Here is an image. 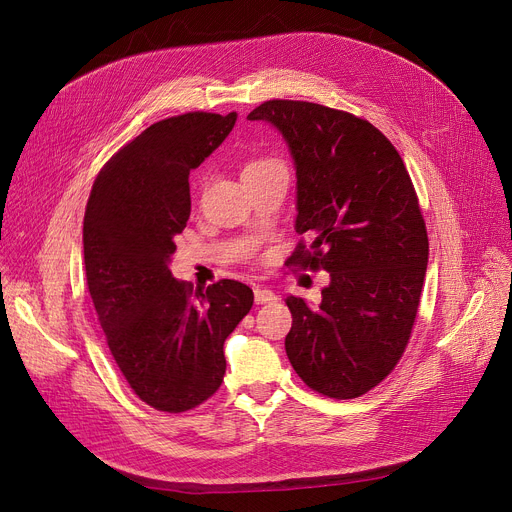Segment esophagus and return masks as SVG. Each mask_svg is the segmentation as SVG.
<instances>
[{
	"label": "esophagus",
	"mask_w": 512,
	"mask_h": 512,
	"mask_svg": "<svg viewBox=\"0 0 512 512\" xmlns=\"http://www.w3.org/2000/svg\"><path fill=\"white\" fill-rule=\"evenodd\" d=\"M278 297H276V292L274 290H270V288H255V303L257 305H265V303H274Z\"/></svg>",
	"instance_id": "obj_1"
}]
</instances>
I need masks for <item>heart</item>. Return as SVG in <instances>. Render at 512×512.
Returning a JSON list of instances; mask_svg holds the SVG:
<instances>
[{
	"label": "heart",
	"mask_w": 512,
	"mask_h": 512,
	"mask_svg": "<svg viewBox=\"0 0 512 512\" xmlns=\"http://www.w3.org/2000/svg\"><path fill=\"white\" fill-rule=\"evenodd\" d=\"M282 166L278 159H270V157H261V159H251L249 164L242 168V176L247 174H255V172H263V170H270V168H278Z\"/></svg>",
	"instance_id": "heart-1"
}]
</instances>
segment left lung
<instances>
[{
	"mask_svg": "<svg viewBox=\"0 0 512 512\" xmlns=\"http://www.w3.org/2000/svg\"><path fill=\"white\" fill-rule=\"evenodd\" d=\"M272 124L297 172L294 230L309 234L288 259L321 267V303L288 297L286 355L330 398L378 386L405 353L429 242L411 176L384 134L353 114L307 101H265L247 116Z\"/></svg>",
	"mask_w": 512,
	"mask_h": 512,
	"instance_id": "8db88e82",
	"label": "left lung"
}]
</instances>
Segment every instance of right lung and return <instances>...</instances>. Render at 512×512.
<instances>
[{
    "instance_id": "right-lung-1",
    "label": "right lung",
    "mask_w": 512,
    "mask_h": 512,
    "mask_svg": "<svg viewBox=\"0 0 512 512\" xmlns=\"http://www.w3.org/2000/svg\"><path fill=\"white\" fill-rule=\"evenodd\" d=\"M234 122V112H193L151 124L107 161L87 203L85 272L99 324L134 394L157 411H188L222 386L224 342L253 307L247 284L191 290L170 272L191 215L188 174Z\"/></svg>"
}]
</instances>
